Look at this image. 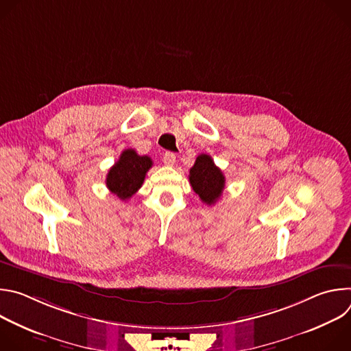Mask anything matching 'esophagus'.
Masks as SVG:
<instances>
[{"instance_id":"1","label":"esophagus","mask_w":351,"mask_h":351,"mask_svg":"<svg viewBox=\"0 0 351 351\" xmlns=\"http://www.w3.org/2000/svg\"><path fill=\"white\" fill-rule=\"evenodd\" d=\"M162 161L167 167H173L175 162H176V156L171 152H167L164 156H162Z\"/></svg>"}]
</instances>
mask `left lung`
<instances>
[{
	"mask_svg": "<svg viewBox=\"0 0 351 351\" xmlns=\"http://www.w3.org/2000/svg\"><path fill=\"white\" fill-rule=\"evenodd\" d=\"M190 184L195 194L207 206L215 204L225 189V176L208 154H199L189 175Z\"/></svg>",
	"mask_w": 351,
	"mask_h": 351,
	"instance_id": "1",
	"label": "left lung"
}]
</instances>
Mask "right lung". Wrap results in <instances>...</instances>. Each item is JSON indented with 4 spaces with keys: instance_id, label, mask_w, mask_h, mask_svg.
I'll list each match as a JSON object with an SVG mask.
<instances>
[{
    "instance_id": "right-lung-1",
    "label": "right lung",
    "mask_w": 351,
    "mask_h": 351,
    "mask_svg": "<svg viewBox=\"0 0 351 351\" xmlns=\"http://www.w3.org/2000/svg\"><path fill=\"white\" fill-rule=\"evenodd\" d=\"M153 167V160L148 156H138L134 149L122 152L119 160L108 171L107 187L118 195L122 202L129 199L143 184L148 169Z\"/></svg>"
}]
</instances>
